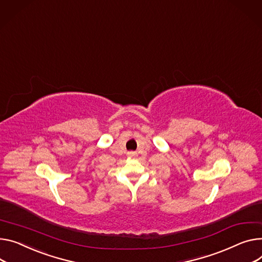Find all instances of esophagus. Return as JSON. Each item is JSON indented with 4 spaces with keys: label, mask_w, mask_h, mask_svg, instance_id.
<instances>
[{
    "label": "esophagus",
    "mask_w": 262,
    "mask_h": 262,
    "mask_svg": "<svg viewBox=\"0 0 262 262\" xmlns=\"http://www.w3.org/2000/svg\"><path fill=\"white\" fill-rule=\"evenodd\" d=\"M127 156H128V157H136V156H137V152H136V151H128V152H127Z\"/></svg>",
    "instance_id": "1"
}]
</instances>
